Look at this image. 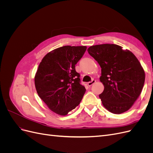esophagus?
<instances>
[{
	"instance_id": "obj_1",
	"label": "esophagus",
	"mask_w": 153,
	"mask_h": 153,
	"mask_svg": "<svg viewBox=\"0 0 153 153\" xmlns=\"http://www.w3.org/2000/svg\"><path fill=\"white\" fill-rule=\"evenodd\" d=\"M95 82H96V80H92L91 82H88V83H87V85L90 87V86H91L92 85H93Z\"/></svg>"
}]
</instances>
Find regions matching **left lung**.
Listing matches in <instances>:
<instances>
[{"label":"left lung","mask_w":153,"mask_h":153,"mask_svg":"<svg viewBox=\"0 0 153 153\" xmlns=\"http://www.w3.org/2000/svg\"><path fill=\"white\" fill-rule=\"evenodd\" d=\"M88 53L101 68L100 81L104 91L99 95L105 107L119 114L128 110L140 96L145 72L132 52L114 44L90 47Z\"/></svg>","instance_id":"8db88e82"}]
</instances>
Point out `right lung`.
Wrapping results in <instances>:
<instances>
[{"label": "right lung", "instance_id": "1", "mask_svg": "<svg viewBox=\"0 0 153 153\" xmlns=\"http://www.w3.org/2000/svg\"><path fill=\"white\" fill-rule=\"evenodd\" d=\"M85 46H64L48 53L40 62L34 83L40 98L48 107L66 115L80 104L85 92L75 64L84 55Z\"/></svg>", "mask_w": 153, "mask_h": 153}]
</instances>
